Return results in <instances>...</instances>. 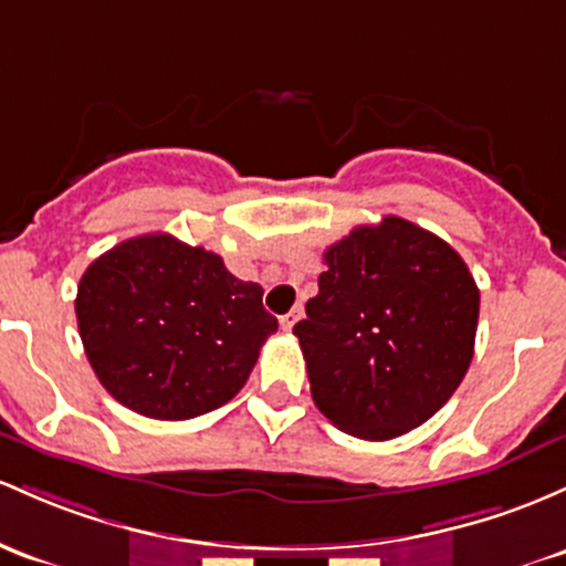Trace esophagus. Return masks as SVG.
Segmentation results:
<instances>
[{"label": "esophagus", "mask_w": 566, "mask_h": 566, "mask_svg": "<svg viewBox=\"0 0 566 566\" xmlns=\"http://www.w3.org/2000/svg\"><path fill=\"white\" fill-rule=\"evenodd\" d=\"M301 316H303V308H301V306H295L293 312L284 314L282 319H279V325H282V331H287V333H290V331H293V327H295V322L301 319Z\"/></svg>", "instance_id": "34e87169"}]
</instances>
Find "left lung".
<instances>
[{"mask_svg": "<svg viewBox=\"0 0 566 566\" xmlns=\"http://www.w3.org/2000/svg\"><path fill=\"white\" fill-rule=\"evenodd\" d=\"M325 265L293 327L316 408L363 440L424 424L473 359V273L454 247L395 214L327 247Z\"/></svg>", "mask_w": 566, "mask_h": 566, "instance_id": "8db88e82", "label": "left lung"}]
</instances>
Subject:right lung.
Returning <instances> with one entry per match:
<instances>
[{
  "mask_svg": "<svg viewBox=\"0 0 566 566\" xmlns=\"http://www.w3.org/2000/svg\"><path fill=\"white\" fill-rule=\"evenodd\" d=\"M74 314L102 387L160 421L233 400L279 327L260 284L241 282L220 254L169 233L136 235L93 260Z\"/></svg>",
  "mask_w": 566,
  "mask_h": 566,
  "instance_id": "add662e5",
  "label": "right lung"
}]
</instances>
